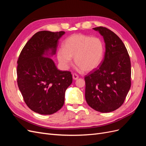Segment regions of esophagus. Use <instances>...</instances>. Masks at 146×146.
Listing matches in <instances>:
<instances>
[{
    "mask_svg": "<svg viewBox=\"0 0 146 146\" xmlns=\"http://www.w3.org/2000/svg\"><path fill=\"white\" fill-rule=\"evenodd\" d=\"M72 78H73L74 80H77V79L78 78V75L76 74H72Z\"/></svg>",
    "mask_w": 146,
    "mask_h": 146,
    "instance_id": "34e87169",
    "label": "esophagus"
}]
</instances>
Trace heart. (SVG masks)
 Instances as JSON below:
<instances>
[{
    "label": "heart",
    "mask_w": 146,
    "mask_h": 146,
    "mask_svg": "<svg viewBox=\"0 0 146 146\" xmlns=\"http://www.w3.org/2000/svg\"><path fill=\"white\" fill-rule=\"evenodd\" d=\"M104 52V43L100 38L79 33L66 39L64 47H60L57 50L56 57L63 69H68L74 57V62L79 69L91 72L101 64Z\"/></svg>",
    "instance_id": "1"
}]
</instances>
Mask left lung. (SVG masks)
Returning <instances> with one entry per match:
<instances>
[{
    "label": "left lung",
    "mask_w": 146,
    "mask_h": 146,
    "mask_svg": "<svg viewBox=\"0 0 146 146\" xmlns=\"http://www.w3.org/2000/svg\"><path fill=\"white\" fill-rule=\"evenodd\" d=\"M103 36L105 56L100 66L85 76V99L101 113L111 112L123 104L131 86V63L121 39L110 30L93 28Z\"/></svg>",
    "instance_id": "left-lung-1"
}]
</instances>
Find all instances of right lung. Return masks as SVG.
<instances>
[{"label":"right lung","mask_w":146,"mask_h":146,"mask_svg":"<svg viewBox=\"0 0 146 146\" xmlns=\"http://www.w3.org/2000/svg\"><path fill=\"white\" fill-rule=\"evenodd\" d=\"M65 32L40 31L31 38L17 61V85L25 104L35 113L52 114L64 102L65 92L72 82L69 71L57 69L50 57Z\"/></svg>","instance_id":"1"}]
</instances>
